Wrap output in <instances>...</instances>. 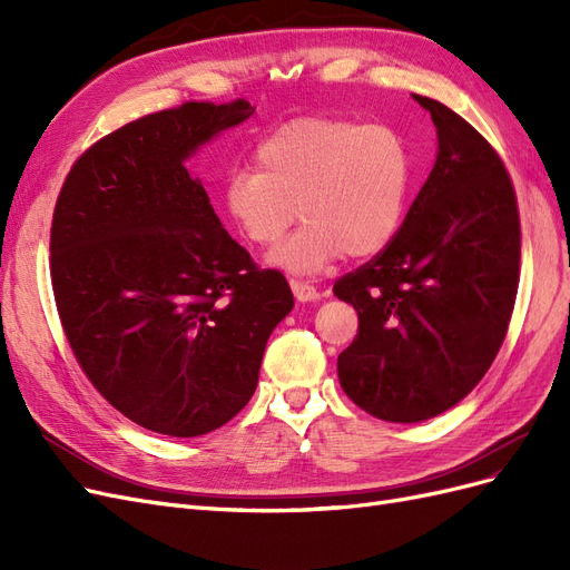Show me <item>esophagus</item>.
<instances>
[{"label": "esophagus", "instance_id": "1", "mask_svg": "<svg viewBox=\"0 0 570 570\" xmlns=\"http://www.w3.org/2000/svg\"><path fill=\"white\" fill-rule=\"evenodd\" d=\"M289 287H292V292H295V297H297L299 302H314V299H318V297H321V295H318V289H316V285L306 283V281L292 278V281H289Z\"/></svg>", "mask_w": 570, "mask_h": 570}]
</instances>
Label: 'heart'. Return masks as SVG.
Returning a JSON list of instances; mask_svg holds the SVG:
<instances>
[{"instance_id": "obj_1", "label": "heart", "mask_w": 570, "mask_h": 570, "mask_svg": "<svg viewBox=\"0 0 570 570\" xmlns=\"http://www.w3.org/2000/svg\"><path fill=\"white\" fill-rule=\"evenodd\" d=\"M254 166L230 170L223 197L256 247L278 245L302 214L304 226L271 254L287 273H321L342 254H377L402 226L413 161L390 126L297 118L258 142Z\"/></svg>"}]
</instances>
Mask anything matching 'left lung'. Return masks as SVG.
I'll list each match as a JSON object with an SVG mask.
<instances>
[{
	"label": "left lung",
	"instance_id": "obj_1",
	"mask_svg": "<svg viewBox=\"0 0 570 570\" xmlns=\"http://www.w3.org/2000/svg\"><path fill=\"white\" fill-rule=\"evenodd\" d=\"M416 97L438 159L402 228L335 297L358 314L340 385L371 416L419 423L461 402L502 347L521 278V216L509 170L469 120Z\"/></svg>",
	"mask_w": 570,
	"mask_h": 570
}]
</instances>
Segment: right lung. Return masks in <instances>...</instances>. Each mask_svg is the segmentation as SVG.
<instances>
[{
  "mask_svg": "<svg viewBox=\"0 0 570 570\" xmlns=\"http://www.w3.org/2000/svg\"><path fill=\"white\" fill-rule=\"evenodd\" d=\"M254 109L183 101L85 149L57 197L49 273L82 373L132 423L197 438L245 409L285 275L223 230L185 159Z\"/></svg>",
  "mask_w": 570,
  "mask_h": 570,
  "instance_id": "1",
  "label": "right lung"
}]
</instances>
